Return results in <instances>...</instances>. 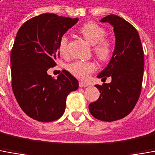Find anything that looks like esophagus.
<instances>
[{"label":"esophagus","mask_w":155,"mask_h":155,"mask_svg":"<svg viewBox=\"0 0 155 155\" xmlns=\"http://www.w3.org/2000/svg\"><path fill=\"white\" fill-rule=\"evenodd\" d=\"M89 84L88 83H85V82H82V81H80L79 82V86L80 87H88Z\"/></svg>","instance_id":"1"}]
</instances>
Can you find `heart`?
I'll use <instances>...</instances> for the list:
<instances>
[{"instance_id":"1","label":"heart","mask_w":155,"mask_h":155,"mask_svg":"<svg viewBox=\"0 0 155 155\" xmlns=\"http://www.w3.org/2000/svg\"><path fill=\"white\" fill-rule=\"evenodd\" d=\"M79 33L84 39L93 45V50L96 56L102 61H105L111 56L113 43L110 39L104 38L106 31L103 27L94 22H86L79 28ZM68 38L63 35L59 41L58 50L61 55L67 54ZM67 70L76 78L82 80L88 79L92 72L95 71L97 66L94 61H76L67 65Z\"/></svg>"}]
</instances>
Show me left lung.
<instances>
[{
  "instance_id": "1",
  "label": "left lung",
  "mask_w": 155,
  "mask_h": 155,
  "mask_svg": "<svg viewBox=\"0 0 155 155\" xmlns=\"http://www.w3.org/2000/svg\"><path fill=\"white\" fill-rule=\"evenodd\" d=\"M114 28L116 45L108 66L97 76L111 78L110 84H97L100 98L88 105L91 115L104 121L120 120L133 110L140 96L143 77V50L134 27L116 15L100 20Z\"/></svg>"
}]
</instances>
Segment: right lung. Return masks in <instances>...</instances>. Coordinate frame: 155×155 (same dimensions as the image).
<instances>
[{
  "label": "right lung",
  "mask_w": 155,
  "mask_h": 155,
  "mask_svg": "<svg viewBox=\"0 0 155 155\" xmlns=\"http://www.w3.org/2000/svg\"><path fill=\"white\" fill-rule=\"evenodd\" d=\"M78 18L44 13L28 20L19 28L11 52L12 87L25 114L39 121L59 119L69 93L78 81L63 70L57 79L47 73L59 56L61 38Z\"/></svg>",
  "instance_id": "obj_1"
}]
</instances>
